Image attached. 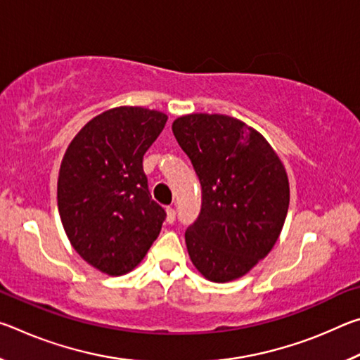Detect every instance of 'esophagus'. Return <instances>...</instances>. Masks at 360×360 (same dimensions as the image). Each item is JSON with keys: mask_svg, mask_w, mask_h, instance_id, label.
<instances>
[{"mask_svg": "<svg viewBox=\"0 0 360 360\" xmlns=\"http://www.w3.org/2000/svg\"><path fill=\"white\" fill-rule=\"evenodd\" d=\"M174 221H176V211H174V208H172V206H168V208H167V222L173 224Z\"/></svg>", "mask_w": 360, "mask_h": 360, "instance_id": "esophagus-1", "label": "esophagus"}]
</instances>
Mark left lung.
I'll use <instances>...</instances> for the list:
<instances>
[{
	"mask_svg": "<svg viewBox=\"0 0 360 360\" xmlns=\"http://www.w3.org/2000/svg\"><path fill=\"white\" fill-rule=\"evenodd\" d=\"M173 133L202 186L200 214L186 230L193 265L214 283L246 275L275 246L288 216L281 160L259 131L229 115H182Z\"/></svg>",
	"mask_w": 360,
	"mask_h": 360,
	"instance_id": "left-lung-1",
	"label": "left lung"
}]
</instances>
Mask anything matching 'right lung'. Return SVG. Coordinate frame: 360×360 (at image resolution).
I'll use <instances>...</instances> for the list:
<instances>
[{
  "label": "right lung",
  "mask_w": 360,
  "mask_h": 360,
  "mask_svg": "<svg viewBox=\"0 0 360 360\" xmlns=\"http://www.w3.org/2000/svg\"><path fill=\"white\" fill-rule=\"evenodd\" d=\"M167 115L122 106L96 115L66 149L58 211L72 248L111 276L133 270L160 233L167 212L150 197L143 157Z\"/></svg>",
  "instance_id": "add662e5"
}]
</instances>
